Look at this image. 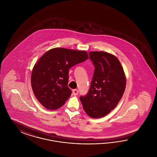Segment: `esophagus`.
<instances>
[{
    "label": "esophagus",
    "mask_w": 157,
    "mask_h": 157,
    "mask_svg": "<svg viewBox=\"0 0 157 157\" xmlns=\"http://www.w3.org/2000/svg\"><path fill=\"white\" fill-rule=\"evenodd\" d=\"M73 94H74V95H75V96H77L78 95V90H73Z\"/></svg>",
    "instance_id": "1"
}]
</instances>
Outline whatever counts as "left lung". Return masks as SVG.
Masks as SVG:
<instances>
[{
  "instance_id": "left-lung-1",
  "label": "left lung",
  "mask_w": 157,
  "mask_h": 157,
  "mask_svg": "<svg viewBox=\"0 0 157 157\" xmlns=\"http://www.w3.org/2000/svg\"><path fill=\"white\" fill-rule=\"evenodd\" d=\"M90 59L95 71L90 89L80 100L86 114L92 118L103 117L120 102L126 87V76L119 59L103 51H91Z\"/></svg>"
}]
</instances>
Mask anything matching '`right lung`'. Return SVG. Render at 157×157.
Masks as SVG:
<instances>
[{
	"label": "right lung",
	"instance_id": "obj_1",
	"mask_svg": "<svg viewBox=\"0 0 157 157\" xmlns=\"http://www.w3.org/2000/svg\"><path fill=\"white\" fill-rule=\"evenodd\" d=\"M88 59L85 51L55 48L45 52L31 74L32 88L41 105L50 110L63 105L72 94L67 86L69 69Z\"/></svg>",
	"mask_w": 157,
	"mask_h": 157
}]
</instances>
